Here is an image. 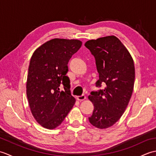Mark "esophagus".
Returning <instances> with one entry per match:
<instances>
[{
  "label": "esophagus",
  "mask_w": 156,
  "mask_h": 156,
  "mask_svg": "<svg viewBox=\"0 0 156 156\" xmlns=\"http://www.w3.org/2000/svg\"><path fill=\"white\" fill-rule=\"evenodd\" d=\"M86 99V96L85 95H82V96H79V97H77V100L79 101H82Z\"/></svg>",
  "instance_id": "1"
}]
</instances>
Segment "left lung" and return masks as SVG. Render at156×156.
I'll return each mask as SVG.
<instances>
[{
  "instance_id": "8db88e82",
  "label": "left lung",
  "mask_w": 156,
  "mask_h": 156,
  "mask_svg": "<svg viewBox=\"0 0 156 156\" xmlns=\"http://www.w3.org/2000/svg\"><path fill=\"white\" fill-rule=\"evenodd\" d=\"M84 45L94 55L99 74L96 87L88 98L94 105L89 121L98 129H107L119 121L133 90V59L121 41L114 35L87 41Z\"/></svg>"
}]
</instances>
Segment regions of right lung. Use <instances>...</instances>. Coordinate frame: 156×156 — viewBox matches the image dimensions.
Returning <instances> with one entry per match:
<instances>
[{
	"label": "right lung",
	"instance_id": "obj_1",
	"mask_svg": "<svg viewBox=\"0 0 156 156\" xmlns=\"http://www.w3.org/2000/svg\"><path fill=\"white\" fill-rule=\"evenodd\" d=\"M81 45L78 39L55 38L41 45L31 56L27 97L33 116L46 129L60 125L75 104L66 74L69 59Z\"/></svg>",
	"mask_w": 156,
	"mask_h": 156
}]
</instances>
